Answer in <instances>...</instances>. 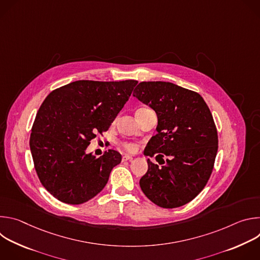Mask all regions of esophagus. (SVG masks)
I'll use <instances>...</instances> for the list:
<instances>
[{
  "mask_svg": "<svg viewBox=\"0 0 260 260\" xmlns=\"http://www.w3.org/2000/svg\"><path fill=\"white\" fill-rule=\"evenodd\" d=\"M132 159H133V156L129 155V154H124V155L122 156V160H123V161H125V160H132Z\"/></svg>",
  "mask_w": 260,
  "mask_h": 260,
  "instance_id": "obj_1",
  "label": "esophagus"
}]
</instances>
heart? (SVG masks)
Returning a JSON list of instances; mask_svg holds the SVG:
<instances>
[{"label":"heart","instance_id":"b5f03b06","mask_svg":"<svg viewBox=\"0 0 260 260\" xmlns=\"http://www.w3.org/2000/svg\"><path fill=\"white\" fill-rule=\"evenodd\" d=\"M143 109H145V108H141V109H139L138 111L143 110ZM122 146H123L124 149H126V150H128V151H135V150H136V146H135L134 144H132V143H124Z\"/></svg>","mask_w":260,"mask_h":260}]
</instances>
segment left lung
<instances>
[{
    "mask_svg": "<svg viewBox=\"0 0 260 260\" xmlns=\"http://www.w3.org/2000/svg\"><path fill=\"white\" fill-rule=\"evenodd\" d=\"M133 95L151 107L158 120L157 134L145 151L150 157L156 154L161 166L147 159L148 171L140 180L142 191L166 209L189 203L206 186L218 150L209 107L198 92L171 82H141Z\"/></svg>",
    "mask_w": 260,
    "mask_h": 260,
    "instance_id": "left-lung-1",
    "label": "left lung"
}]
</instances>
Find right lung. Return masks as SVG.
Wrapping results in <instances>:
<instances>
[{"label":"right lung","instance_id":"add662e5","mask_svg":"<svg viewBox=\"0 0 260 260\" xmlns=\"http://www.w3.org/2000/svg\"><path fill=\"white\" fill-rule=\"evenodd\" d=\"M137 83L79 80L44 100L31 127L29 148L40 182L55 199L80 205L103 190L121 154L110 149L96 158L86 148L96 133L109 129Z\"/></svg>","mask_w":260,"mask_h":260}]
</instances>
